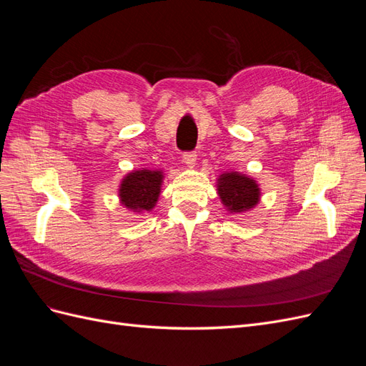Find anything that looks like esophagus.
Wrapping results in <instances>:
<instances>
[{
  "label": "esophagus",
  "instance_id": "34e87169",
  "mask_svg": "<svg viewBox=\"0 0 366 366\" xmlns=\"http://www.w3.org/2000/svg\"><path fill=\"white\" fill-rule=\"evenodd\" d=\"M183 162L189 166V168H192V166H195V162H197V152L194 151H189V152H184L183 154Z\"/></svg>",
  "mask_w": 366,
  "mask_h": 366
}]
</instances>
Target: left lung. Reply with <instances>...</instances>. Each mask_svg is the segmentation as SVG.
Here are the masks:
<instances>
[{"mask_svg":"<svg viewBox=\"0 0 366 366\" xmlns=\"http://www.w3.org/2000/svg\"><path fill=\"white\" fill-rule=\"evenodd\" d=\"M218 195L230 212H244L259 202V187L254 180L238 172L221 174Z\"/></svg>","mask_w":366,"mask_h":366,"instance_id":"left-lung-1","label":"left lung"}]
</instances>
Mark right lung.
Returning <instances> with one entry per match:
<instances>
[{
    "label": "right lung",
    "instance_id": "obj_1",
    "mask_svg": "<svg viewBox=\"0 0 366 366\" xmlns=\"http://www.w3.org/2000/svg\"><path fill=\"white\" fill-rule=\"evenodd\" d=\"M163 174L160 171H132L120 184V202L134 212H147L157 203Z\"/></svg>",
    "mask_w": 366,
    "mask_h": 366
}]
</instances>
